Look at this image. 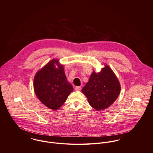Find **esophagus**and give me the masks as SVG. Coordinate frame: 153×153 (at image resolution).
Instances as JSON below:
<instances>
[{
	"label": "esophagus",
	"instance_id": "esophagus-1",
	"mask_svg": "<svg viewBox=\"0 0 153 153\" xmlns=\"http://www.w3.org/2000/svg\"><path fill=\"white\" fill-rule=\"evenodd\" d=\"M75 91H81V87H76L75 88Z\"/></svg>",
	"mask_w": 153,
	"mask_h": 153
}]
</instances>
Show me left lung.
Segmentation results:
<instances>
[{"label":"left lung","instance_id":"1","mask_svg":"<svg viewBox=\"0 0 153 153\" xmlns=\"http://www.w3.org/2000/svg\"><path fill=\"white\" fill-rule=\"evenodd\" d=\"M99 72L94 71L82 92L87 98L89 105L97 111L106 109L117 99L121 91L120 83L109 66Z\"/></svg>","mask_w":153,"mask_h":153}]
</instances>
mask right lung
I'll return each instance as SVG.
<instances>
[{"mask_svg":"<svg viewBox=\"0 0 153 153\" xmlns=\"http://www.w3.org/2000/svg\"><path fill=\"white\" fill-rule=\"evenodd\" d=\"M33 88L40 101L52 110L59 109L74 90L58 59H52L36 72Z\"/></svg>","mask_w":153,"mask_h":153,"instance_id":"obj_1","label":"right lung"}]
</instances>
